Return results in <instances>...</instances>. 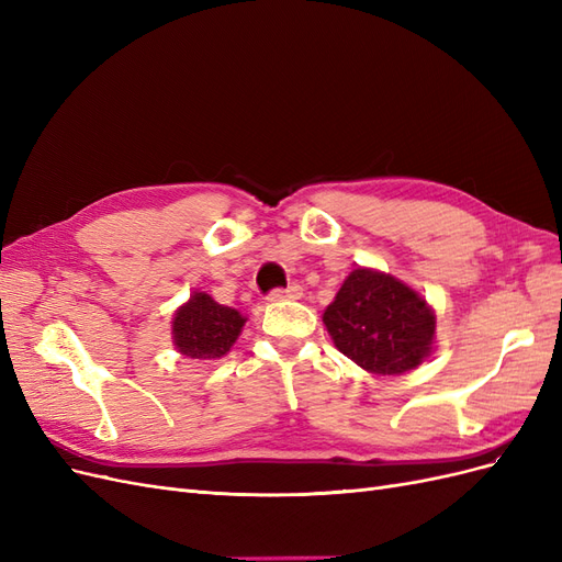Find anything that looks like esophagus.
Here are the masks:
<instances>
[{
	"mask_svg": "<svg viewBox=\"0 0 562 562\" xmlns=\"http://www.w3.org/2000/svg\"><path fill=\"white\" fill-rule=\"evenodd\" d=\"M302 297V288L297 283L288 285V288H277V291L269 293L271 302H281V300H300Z\"/></svg>",
	"mask_w": 562,
	"mask_h": 562,
	"instance_id": "esophagus-1",
	"label": "esophagus"
}]
</instances>
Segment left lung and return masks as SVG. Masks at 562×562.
Wrapping results in <instances>:
<instances>
[{
  "instance_id": "8db88e82",
  "label": "left lung",
  "mask_w": 562,
  "mask_h": 562,
  "mask_svg": "<svg viewBox=\"0 0 562 562\" xmlns=\"http://www.w3.org/2000/svg\"><path fill=\"white\" fill-rule=\"evenodd\" d=\"M335 347L375 375H403L429 359L436 314L396 277L359 267L323 312Z\"/></svg>"
}]
</instances>
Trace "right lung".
Wrapping results in <instances>:
<instances>
[{
    "mask_svg": "<svg viewBox=\"0 0 562 562\" xmlns=\"http://www.w3.org/2000/svg\"><path fill=\"white\" fill-rule=\"evenodd\" d=\"M244 323L241 312L217 304L209 293L194 291L173 316V345L187 359H223L239 339Z\"/></svg>",
    "mask_w": 562,
    "mask_h": 562,
    "instance_id": "right-lung-1",
    "label": "right lung"
}]
</instances>
